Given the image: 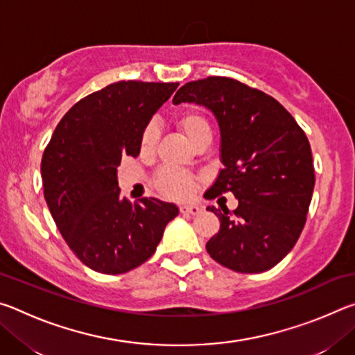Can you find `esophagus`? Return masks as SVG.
Segmentation results:
<instances>
[{
	"label": "esophagus",
	"instance_id": "esophagus-1",
	"mask_svg": "<svg viewBox=\"0 0 355 355\" xmlns=\"http://www.w3.org/2000/svg\"><path fill=\"white\" fill-rule=\"evenodd\" d=\"M180 211H182L183 214L196 216V214H199L202 211V208L196 207V205H183V207H180Z\"/></svg>",
	"mask_w": 355,
	"mask_h": 355
}]
</instances>
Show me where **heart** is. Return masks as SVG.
Returning a JSON list of instances; mask_svg holds the SVG:
<instances>
[{
  "mask_svg": "<svg viewBox=\"0 0 355 355\" xmlns=\"http://www.w3.org/2000/svg\"><path fill=\"white\" fill-rule=\"evenodd\" d=\"M173 122L194 147L199 146L200 142L211 141V127H209L208 119L199 111L186 110L178 112ZM158 130L155 125H147L141 135V152L144 155L153 153L156 146H158ZM155 184L161 194L172 197V199H184V197L191 196L192 189H194V182L191 177L173 169L159 172L158 177L155 178Z\"/></svg>",
  "mask_w": 355,
  "mask_h": 355,
  "instance_id": "b5f03b06",
  "label": "heart"
}]
</instances>
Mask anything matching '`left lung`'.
<instances>
[{"mask_svg": "<svg viewBox=\"0 0 355 355\" xmlns=\"http://www.w3.org/2000/svg\"><path fill=\"white\" fill-rule=\"evenodd\" d=\"M172 101L214 114L224 169L205 196L232 192L238 199L233 213L207 208L220 220L207 243L209 257L244 274L274 268L294 248L307 219L315 188L307 136L277 100L233 78L186 83Z\"/></svg>", "mask_w": 355, "mask_h": 355, "instance_id": "obj_1", "label": "left lung"}]
</instances>
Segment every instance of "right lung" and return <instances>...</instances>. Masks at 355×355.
Segmentation results:
<instances>
[{
  "instance_id": "obj_1",
  "label": "right lung",
  "mask_w": 355,
  "mask_h": 355,
  "mask_svg": "<svg viewBox=\"0 0 355 355\" xmlns=\"http://www.w3.org/2000/svg\"><path fill=\"white\" fill-rule=\"evenodd\" d=\"M178 83L119 81L78 101L61 119L42 156L50 213L65 243L87 268L123 274L147 261L178 216L153 197L120 196L122 156H137L141 135Z\"/></svg>"
}]
</instances>
